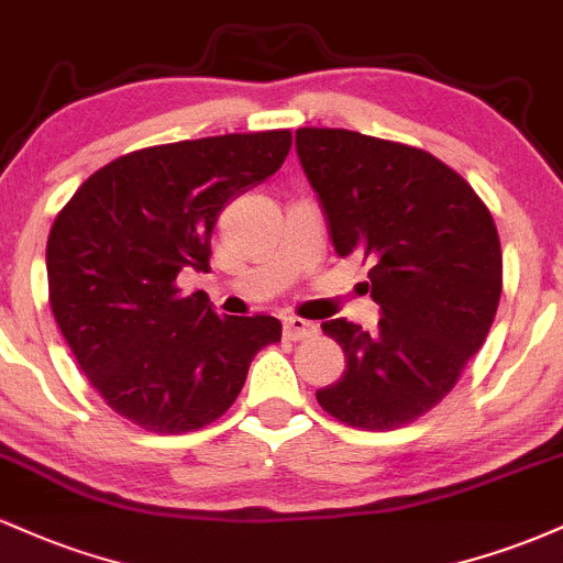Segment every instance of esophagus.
I'll return each instance as SVG.
<instances>
[{
  "instance_id": "esophagus-1",
  "label": "esophagus",
  "mask_w": 563,
  "mask_h": 563,
  "mask_svg": "<svg viewBox=\"0 0 563 563\" xmlns=\"http://www.w3.org/2000/svg\"><path fill=\"white\" fill-rule=\"evenodd\" d=\"M314 333H318V328H314L312 322H307L301 318L283 320V335H286L288 341H301V339H307V335H314Z\"/></svg>"
}]
</instances>
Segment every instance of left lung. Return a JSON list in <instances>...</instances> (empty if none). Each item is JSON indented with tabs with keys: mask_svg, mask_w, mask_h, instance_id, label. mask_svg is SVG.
<instances>
[{
	"mask_svg": "<svg viewBox=\"0 0 563 563\" xmlns=\"http://www.w3.org/2000/svg\"><path fill=\"white\" fill-rule=\"evenodd\" d=\"M296 153L339 256L371 262L373 331L322 322L346 371L318 391L335 421L365 431L412 423L442 402L479 352L503 290L495 219L437 156L349 129H296Z\"/></svg>",
	"mask_w": 563,
	"mask_h": 563,
	"instance_id": "left-lung-1",
	"label": "left lung"
}]
</instances>
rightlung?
<instances>
[{"instance_id":"right-lung-1","label":"right lung","mask_w":563,"mask_h":563,"mask_svg":"<svg viewBox=\"0 0 563 563\" xmlns=\"http://www.w3.org/2000/svg\"><path fill=\"white\" fill-rule=\"evenodd\" d=\"M288 129L183 140L111 161L55 217L49 307L106 405L153 434L203 429L230 410L251 360L280 341L269 314L232 318L177 275L209 269L232 198L280 169Z\"/></svg>"}]
</instances>
